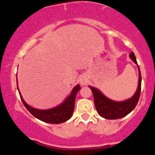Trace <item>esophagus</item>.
<instances>
[{"instance_id":"esophagus-1","label":"esophagus","mask_w":155,"mask_h":155,"mask_svg":"<svg viewBox=\"0 0 155 155\" xmlns=\"http://www.w3.org/2000/svg\"><path fill=\"white\" fill-rule=\"evenodd\" d=\"M79 82L81 84H82V85L86 84V83L87 82V79L85 77H81V79H79Z\"/></svg>"}]
</instances>
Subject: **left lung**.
Instances as JSON below:
<instances>
[{
  "label": "left lung",
  "instance_id": "8db88e82",
  "mask_svg": "<svg viewBox=\"0 0 155 155\" xmlns=\"http://www.w3.org/2000/svg\"><path fill=\"white\" fill-rule=\"evenodd\" d=\"M130 58L138 65L134 53L131 52ZM138 69V88L132 97L123 101H114L111 100L102 93L98 89L92 86H88L91 89L94 96V102L97 113L101 117L107 120H116L125 117L134 109L138 104L140 97V87H141V75L139 66Z\"/></svg>",
  "mask_w": 155,
  "mask_h": 155
}]
</instances>
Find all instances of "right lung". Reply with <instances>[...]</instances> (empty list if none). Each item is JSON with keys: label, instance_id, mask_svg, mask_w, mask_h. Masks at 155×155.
<instances>
[{"label": "right lung", "instance_id": "obj_1", "mask_svg": "<svg viewBox=\"0 0 155 155\" xmlns=\"http://www.w3.org/2000/svg\"><path fill=\"white\" fill-rule=\"evenodd\" d=\"M17 89L20 95L21 100L25 108L28 110V111L33 115L35 118L38 119L39 120L43 121L44 122L50 124H60L66 122L71 117L74 111V105H75L76 95L77 92L79 91L81 87L79 84L76 85L73 88L71 95H68L65 101L62 104L55 106L54 108H49V109H38V108H33L32 106L28 105L23 99L18 87V82H17Z\"/></svg>", "mask_w": 155, "mask_h": 155}]
</instances>
